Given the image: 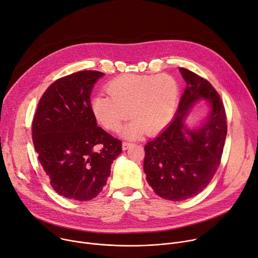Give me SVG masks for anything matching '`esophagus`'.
<instances>
[{"label":"esophagus","instance_id":"esophagus-1","mask_svg":"<svg viewBox=\"0 0 258 258\" xmlns=\"http://www.w3.org/2000/svg\"><path fill=\"white\" fill-rule=\"evenodd\" d=\"M133 145V143H131V142H122V149L123 150H126V149H128L131 146Z\"/></svg>","mask_w":258,"mask_h":258}]
</instances>
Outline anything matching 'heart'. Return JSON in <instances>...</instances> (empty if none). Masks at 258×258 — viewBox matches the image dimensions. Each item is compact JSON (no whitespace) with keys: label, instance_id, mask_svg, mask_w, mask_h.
I'll return each instance as SVG.
<instances>
[{"label":"heart","instance_id":"b5f03b06","mask_svg":"<svg viewBox=\"0 0 258 258\" xmlns=\"http://www.w3.org/2000/svg\"><path fill=\"white\" fill-rule=\"evenodd\" d=\"M107 90L110 96L99 93L93 97V114L111 132L118 131L130 115L134 121L122 130L127 138H137L143 131L154 134L166 126L179 98L178 82L167 74L122 75L110 81Z\"/></svg>","mask_w":258,"mask_h":258}]
</instances>
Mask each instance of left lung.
Returning a JSON list of instances; mask_svg holds the SVG:
<instances>
[{"label": "left lung", "mask_w": 258, "mask_h": 258, "mask_svg": "<svg viewBox=\"0 0 258 258\" xmlns=\"http://www.w3.org/2000/svg\"><path fill=\"white\" fill-rule=\"evenodd\" d=\"M186 82L178 112L172 122L145 145L144 172L153 191L169 201H184L202 192L221 161L227 133L226 114L216 89L207 79L180 68ZM205 98L211 106L199 129L184 126L192 105Z\"/></svg>", "instance_id": "left-lung-1"}]
</instances>
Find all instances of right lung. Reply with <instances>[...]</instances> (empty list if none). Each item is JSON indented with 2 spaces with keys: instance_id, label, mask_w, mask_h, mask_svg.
Returning a JSON list of instances; mask_svg holds the SVG:
<instances>
[{
  "instance_id": "obj_1",
  "label": "right lung",
  "mask_w": 258,
  "mask_h": 258,
  "mask_svg": "<svg viewBox=\"0 0 258 258\" xmlns=\"http://www.w3.org/2000/svg\"><path fill=\"white\" fill-rule=\"evenodd\" d=\"M103 75L85 70L55 80L43 93L34 116L38 159L52 188L67 199L96 198L122 151L120 140L98 126L91 108L92 87Z\"/></svg>"
}]
</instances>
